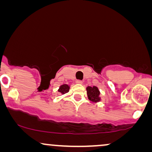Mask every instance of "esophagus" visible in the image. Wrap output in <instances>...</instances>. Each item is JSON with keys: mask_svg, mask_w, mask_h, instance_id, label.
<instances>
[{"mask_svg": "<svg viewBox=\"0 0 152 152\" xmlns=\"http://www.w3.org/2000/svg\"><path fill=\"white\" fill-rule=\"evenodd\" d=\"M76 83L77 84H82L83 83V82L82 80H77L76 81Z\"/></svg>", "mask_w": 152, "mask_h": 152, "instance_id": "34e87169", "label": "esophagus"}]
</instances>
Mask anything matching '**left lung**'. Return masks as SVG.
<instances>
[{"instance_id": "1", "label": "left lung", "mask_w": 152, "mask_h": 152, "mask_svg": "<svg viewBox=\"0 0 152 152\" xmlns=\"http://www.w3.org/2000/svg\"><path fill=\"white\" fill-rule=\"evenodd\" d=\"M87 91V94H88L89 97V99H91V101L94 102H98L100 100L99 98V91L98 88L96 86H88L86 88Z\"/></svg>"}]
</instances>
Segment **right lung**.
Returning <instances> with one entry per match:
<instances>
[{"label": "right lung", "instance_id": "obj_1", "mask_svg": "<svg viewBox=\"0 0 152 152\" xmlns=\"http://www.w3.org/2000/svg\"><path fill=\"white\" fill-rule=\"evenodd\" d=\"M69 89H70V87L68 85L64 84L60 86V88L59 90H58V91H59L60 93H61V94H65V93H68V91H69Z\"/></svg>", "mask_w": 152, "mask_h": 152}]
</instances>
